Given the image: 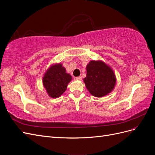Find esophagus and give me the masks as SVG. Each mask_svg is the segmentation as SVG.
<instances>
[{"instance_id":"obj_1","label":"esophagus","mask_w":155,"mask_h":155,"mask_svg":"<svg viewBox=\"0 0 155 155\" xmlns=\"http://www.w3.org/2000/svg\"><path fill=\"white\" fill-rule=\"evenodd\" d=\"M76 79H77V80H79V81H81L82 79V77L81 76H79V77H77L76 78Z\"/></svg>"}]
</instances>
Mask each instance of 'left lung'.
<instances>
[{
	"mask_svg": "<svg viewBox=\"0 0 155 155\" xmlns=\"http://www.w3.org/2000/svg\"><path fill=\"white\" fill-rule=\"evenodd\" d=\"M83 81L92 96L101 97L113 91L116 78L113 70L105 62L92 60L87 65V76Z\"/></svg>",
	"mask_w": 155,
	"mask_h": 155,
	"instance_id": "left-lung-1",
	"label": "left lung"
}]
</instances>
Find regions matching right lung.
<instances>
[{"label":"right lung","instance_id":"right-lung-1","mask_svg":"<svg viewBox=\"0 0 155 155\" xmlns=\"http://www.w3.org/2000/svg\"><path fill=\"white\" fill-rule=\"evenodd\" d=\"M72 76L62 64H54L48 68L43 77V84L48 95L52 98L60 97L66 91Z\"/></svg>","mask_w":155,"mask_h":155}]
</instances>
